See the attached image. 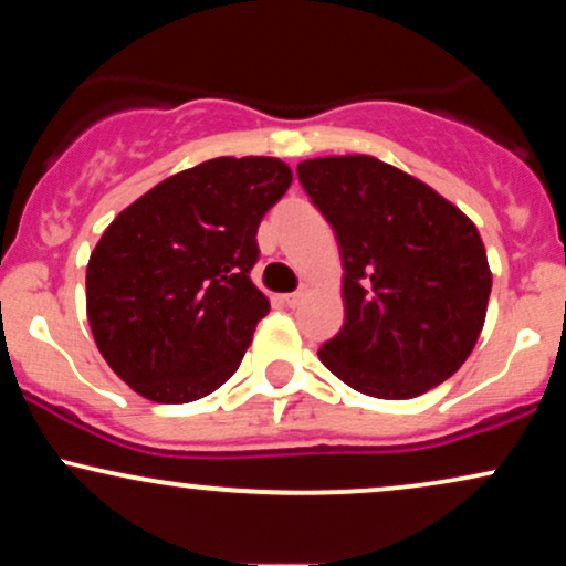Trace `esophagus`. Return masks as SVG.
<instances>
[{
	"instance_id": "1",
	"label": "esophagus",
	"mask_w": 566,
	"mask_h": 566,
	"mask_svg": "<svg viewBox=\"0 0 566 566\" xmlns=\"http://www.w3.org/2000/svg\"><path fill=\"white\" fill-rule=\"evenodd\" d=\"M305 297H308V287H305V284H303V287L297 290V292H290V295H284V303H287L290 308H297V305H301Z\"/></svg>"
}]
</instances>
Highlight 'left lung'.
<instances>
[{
	"instance_id": "left-lung-1",
	"label": "left lung",
	"mask_w": 566,
	"mask_h": 566,
	"mask_svg": "<svg viewBox=\"0 0 566 566\" xmlns=\"http://www.w3.org/2000/svg\"><path fill=\"white\" fill-rule=\"evenodd\" d=\"M297 178L333 226L346 322L319 348L354 391L412 399L471 356L492 271L476 226L452 201L386 161L305 159Z\"/></svg>"
}]
</instances>
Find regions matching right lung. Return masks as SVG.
Returning <instances> with one entry per match:
<instances>
[{
    "mask_svg": "<svg viewBox=\"0 0 566 566\" xmlns=\"http://www.w3.org/2000/svg\"><path fill=\"white\" fill-rule=\"evenodd\" d=\"M290 184L292 170L274 157L207 159L103 231L87 263V319L135 394L186 405L237 373L271 308L250 279L255 233Z\"/></svg>",
    "mask_w": 566,
    "mask_h": 566,
    "instance_id": "1",
    "label": "right lung"
}]
</instances>
